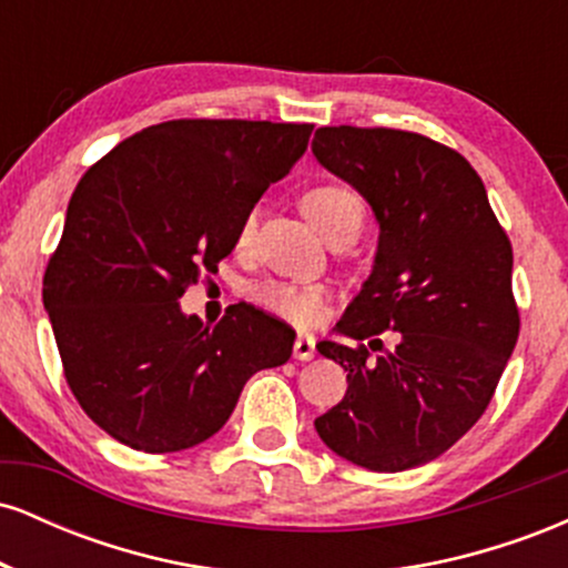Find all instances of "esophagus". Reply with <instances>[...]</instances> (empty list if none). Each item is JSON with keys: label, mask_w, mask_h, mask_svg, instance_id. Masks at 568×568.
Listing matches in <instances>:
<instances>
[{"label": "esophagus", "mask_w": 568, "mask_h": 568, "mask_svg": "<svg viewBox=\"0 0 568 568\" xmlns=\"http://www.w3.org/2000/svg\"><path fill=\"white\" fill-rule=\"evenodd\" d=\"M293 357L296 361H312L315 357V336L312 334H298L296 342H293Z\"/></svg>", "instance_id": "1"}]
</instances>
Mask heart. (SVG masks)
Wrapping results in <instances>:
<instances>
[{
	"label": "heart",
	"instance_id": "1",
	"mask_svg": "<svg viewBox=\"0 0 568 568\" xmlns=\"http://www.w3.org/2000/svg\"><path fill=\"white\" fill-rule=\"evenodd\" d=\"M302 207L306 219L317 226V232L325 240H334L338 234H355L363 226V202L355 192L349 189L336 186V184H323L310 189L302 197ZM253 226H256V216L247 213L243 226H240V245L251 243ZM323 298L325 288L317 283H285V280H270V283L258 285L256 288V302L270 310L272 315L285 317V321L310 325L321 317L323 312Z\"/></svg>",
	"mask_w": 568,
	"mask_h": 568
}]
</instances>
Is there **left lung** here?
<instances>
[{
    "label": "left lung",
    "instance_id": "left-lung-1",
    "mask_svg": "<svg viewBox=\"0 0 568 568\" xmlns=\"http://www.w3.org/2000/svg\"><path fill=\"white\" fill-rule=\"evenodd\" d=\"M317 162L366 197L374 270L317 344L347 371L342 403L315 419L331 452L374 473L438 459L484 416L518 342L513 247L486 186L454 149L389 128H321ZM398 331L382 356L375 336ZM368 341V345H363Z\"/></svg>",
    "mask_w": 568,
    "mask_h": 568
}]
</instances>
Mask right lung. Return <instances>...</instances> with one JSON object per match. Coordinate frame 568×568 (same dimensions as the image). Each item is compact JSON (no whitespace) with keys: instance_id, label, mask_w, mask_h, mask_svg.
Wrapping results in <instances>:
<instances>
[{"instance_id":"add662e5","label":"right lung","mask_w":568,"mask_h":568,"mask_svg":"<svg viewBox=\"0 0 568 568\" xmlns=\"http://www.w3.org/2000/svg\"><path fill=\"white\" fill-rule=\"evenodd\" d=\"M312 125L171 120L98 160L69 200L42 280L63 374L84 414L135 452L216 435L256 371L283 366L296 334L251 304L213 328L179 298L237 245Z\"/></svg>"}]
</instances>
